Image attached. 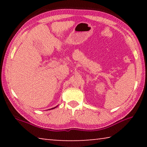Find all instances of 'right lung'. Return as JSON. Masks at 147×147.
<instances>
[{
  "label": "right lung",
  "mask_w": 147,
  "mask_h": 147,
  "mask_svg": "<svg viewBox=\"0 0 147 147\" xmlns=\"http://www.w3.org/2000/svg\"><path fill=\"white\" fill-rule=\"evenodd\" d=\"M55 108H56V107H55ZM52 108V109H54V108Z\"/></svg>",
  "instance_id": "add662e5"
}]
</instances>
